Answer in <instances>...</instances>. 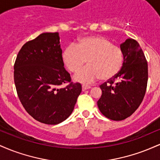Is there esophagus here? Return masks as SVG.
<instances>
[{"mask_svg": "<svg viewBox=\"0 0 160 160\" xmlns=\"http://www.w3.org/2000/svg\"><path fill=\"white\" fill-rule=\"evenodd\" d=\"M90 88H91L90 86L82 85V91H86V90H87V89H90Z\"/></svg>", "mask_w": 160, "mask_h": 160, "instance_id": "1", "label": "esophagus"}]
</instances>
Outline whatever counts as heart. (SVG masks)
Returning <instances> with one entry per match:
<instances>
[{"label":"heart","mask_w":160,"mask_h":160,"mask_svg":"<svg viewBox=\"0 0 160 160\" xmlns=\"http://www.w3.org/2000/svg\"><path fill=\"white\" fill-rule=\"evenodd\" d=\"M62 60L68 70L78 73L87 61L89 65L76 74L74 79L82 83H91L98 79L107 81L120 71L123 55L118 46L112 44L102 36L84 37L75 47L70 46L62 53Z\"/></svg>","instance_id":"1"}]
</instances>
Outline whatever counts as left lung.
<instances>
[{
    "instance_id": "1",
    "label": "left lung",
    "mask_w": 160,
    "mask_h": 160,
    "mask_svg": "<svg viewBox=\"0 0 160 160\" xmlns=\"http://www.w3.org/2000/svg\"><path fill=\"white\" fill-rule=\"evenodd\" d=\"M123 64L120 71L100 86L102 91L97 102L101 113L110 120H122L140 106L146 92L148 62L140 45L128 38L120 45Z\"/></svg>"
}]
</instances>
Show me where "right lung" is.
I'll return each mask as SVG.
<instances>
[{
  "mask_svg": "<svg viewBox=\"0 0 160 160\" xmlns=\"http://www.w3.org/2000/svg\"><path fill=\"white\" fill-rule=\"evenodd\" d=\"M58 32L43 33L27 42L14 65L18 96L34 119L49 125L65 120L74 111L82 91L80 83L71 82L64 67ZM69 82L65 88L62 84Z\"/></svg>",
  "mask_w": 160,
  "mask_h": 160,
  "instance_id": "obj_1",
  "label": "right lung"
}]
</instances>
